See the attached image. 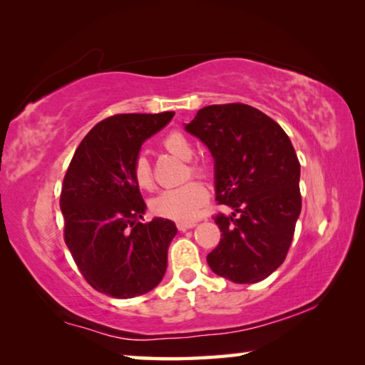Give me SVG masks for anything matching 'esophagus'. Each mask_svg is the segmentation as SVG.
Here are the masks:
<instances>
[{
  "label": "esophagus",
  "instance_id": "esophagus-1",
  "mask_svg": "<svg viewBox=\"0 0 365 365\" xmlns=\"http://www.w3.org/2000/svg\"><path fill=\"white\" fill-rule=\"evenodd\" d=\"M196 225V222H177V228L180 232L188 230V228H193Z\"/></svg>",
  "mask_w": 365,
  "mask_h": 365
}]
</instances>
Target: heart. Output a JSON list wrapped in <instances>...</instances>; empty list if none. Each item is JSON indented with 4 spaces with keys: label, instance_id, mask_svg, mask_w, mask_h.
I'll return each mask as SVG.
<instances>
[{
    "label": "heart",
    "instance_id": "obj_1",
    "mask_svg": "<svg viewBox=\"0 0 365 365\" xmlns=\"http://www.w3.org/2000/svg\"><path fill=\"white\" fill-rule=\"evenodd\" d=\"M164 150L170 154L180 158L182 160H188L187 169L191 175H205L206 168L201 163H195L191 158L195 156V148L191 141L180 132H170L163 138ZM188 172L185 177H188ZM132 175L135 183L141 190H153L154 188V177L151 170V164L145 154H138L133 160ZM207 200V191L200 182H185L178 187L168 188L154 197L151 201V209L154 214L160 217L188 222L193 220L200 209L205 206Z\"/></svg>",
    "mask_w": 365,
    "mask_h": 365
}]
</instances>
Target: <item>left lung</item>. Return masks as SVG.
<instances>
[{
  "label": "left lung",
  "mask_w": 365,
  "mask_h": 365,
  "mask_svg": "<svg viewBox=\"0 0 365 365\" xmlns=\"http://www.w3.org/2000/svg\"><path fill=\"white\" fill-rule=\"evenodd\" d=\"M185 130L214 158L220 242L207 255L214 274L233 283H257L283 264L301 212L299 160L285 130L242 103L197 110Z\"/></svg>",
  "instance_id": "1"
}]
</instances>
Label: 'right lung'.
Masks as SVG:
<instances>
[{
  "mask_svg": "<svg viewBox=\"0 0 365 365\" xmlns=\"http://www.w3.org/2000/svg\"><path fill=\"white\" fill-rule=\"evenodd\" d=\"M175 113L115 114L78 145L61 190L64 242L96 292L128 299L159 285L177 235L169 219H143L146 205L132 165L146 138Z\"/></svg>",
  "mask_w": 365,
  "mask_h": 365,
  "instance_id": "add662e5",
  "label": "right lung"
}]
</instances>
